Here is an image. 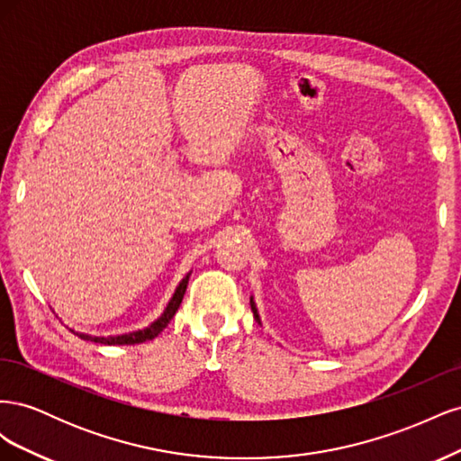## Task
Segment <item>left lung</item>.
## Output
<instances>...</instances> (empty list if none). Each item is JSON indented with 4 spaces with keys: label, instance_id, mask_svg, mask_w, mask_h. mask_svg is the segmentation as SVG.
<instances>
[{
    "label": "left lung",
    "instance_id": "left-lung-1",
    "mask_svg": "<svg viewBox=\"0 0 461 461\" xmlns=\"http://www.w3.org/2000/svg\"><path fill=\"white\" fill-rule=\"evenodd\" d=\"M249 305H252V312H254L256 321H258V323H261V319H259V313H258V308H256V302H254V298H249Z\"/></svg>",
    "mask_w": 461,
    "mask_h": 461
}]
</instances>
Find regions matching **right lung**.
<instances>
[{
	"label": "right lung",
	"instance_id": "obj_1",
	"mask_svg": "<svg viewBox=\"0 0 461 461\" xmlns=\"http://www.w3.org/2000/svg\"><path fill=\"white\" fill-rule=\"evenodd\" d=\"M188 278H190V273L183 278V281L178 283L176 290L173 298L169 300V303H167L165 312L161 313V317H158L156 321H153L151 325H148L146 329H140V330H132V332H127V334H117V337H92V334H85V332H77L75 329H71L77 337H80L82 340H90V342H95V344H107V346H115V344H140V342H146V340H151L156 339L158 334L169 325V321L173 319V315L178 312L180 308V302H183L185 298V292H186V286H188Z\"/></svg>",
	"mask_w": 461,
	"mask_h": 461
}]
</instances>
